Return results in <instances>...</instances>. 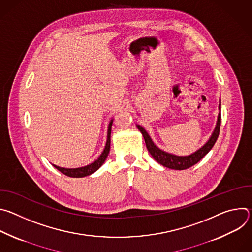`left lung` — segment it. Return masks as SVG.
I'll return each instance as SVG.
<instances>
[{
  "label": "left lung",
  "instance_id": "8db88e82",
  "mask_svg": "<svg viewBox=\"0 0 252 252\" xmlns=\"http://www.w3.org/2000/svg\"><path fill=\"white\" fill-rule=\"evenodd\" d=\"M220 103L219 109L220 111ZM220 123H221V114L220 112L219 114V118H218V123H217V126H215L211 136L209 137V139L207 140V142L205 143L204 146H202L199 150H197L195 153L189 155V156H175L172 154H168L166 152L161 151L160 149H158L153 141V139L151 138L150 134L146 131V129L143 128L140 126H136L137 128L140 130V132L143 135V138H145L146 145H147V149L149 151V153L152 155V157L161 165L171 168V169H176V170H183V169H187L192 165H194L195 163H197L205 155L208 154V152L212 149V147L214 146L215 141H217L219 134H220Z\"/></svg>",
  "mask_w": 252,
  "mask_h": 252
}]
</instances>
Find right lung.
I'll return each mask as SVG.
<instances>
[{
  "mask_svg": "<svg viewBox=\"0 0 252 252\" xmlns=\"http://www.w3.org/2000/svg\"><path fill=\"white\" fill-rule=\"evenodd\" d=\"M112 126H113V120L111 121L110 125H109V129H107V138H106V143L103 152L101 153V155L97 158L96 160H94L93 163L83 166V167H78V168H64V167H60L57 166L55 164H53L59 171H61L62 173H63L66 176L69 177H84L87 175H90L92 173H94V171H96L101 165L102 163L105 161V158H107V155H109L110 152V148H111V132H112Z\"/></svg>",
  "mask_w": 252,
  "mask_h": 252,
  "instance_id": "add662e5",
  "label": "right lung"
}]
</instances>
